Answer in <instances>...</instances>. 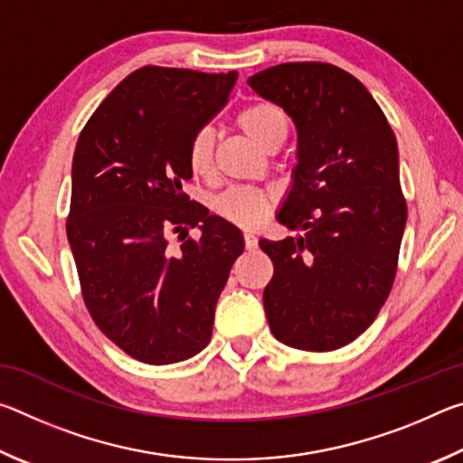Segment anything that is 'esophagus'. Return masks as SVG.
I'll return each mask as SVG.
<instances>
[{"label": "esophagus", "instance_id": "esophagus-1", "mask_svg": "<svg viewBox=\"0 0 463 463\" xmlns=\"http://www.w3.org/2000/svg\"><path fill=\"white\" fill-rule=\"evenodd\" d=\"M242 239H245V249L247 250H255L257 249V237L253 232H245L242 234Z\"/></svg>", "mask_w": 463, "mask_h": 463}]
</instances>
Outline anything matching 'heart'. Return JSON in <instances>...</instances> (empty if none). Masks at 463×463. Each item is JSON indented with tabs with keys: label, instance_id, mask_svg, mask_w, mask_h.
Segmentation results:
<instances>
[{
	"label": "heart",
	"instance_id": "heart-1",
	"mask_svg": "<svg viewBox=\"0 0 463 463\" xmlns=\"http://www.w3.org/2000/svg\"><path fill=\"white\" fill-rule=\"evenodd\" d=\"M237 127L242 135L253 140L263 151L281 146L288 138L289 120L284 109L269 99H253L237 112ZM214 130L208 127L198 128L187 143V163L195 175L210 174L214 163ZM216 213L224 221L237 226H260L271 210V198L253 187H231L214 203Z\"/></svg>",
	"mask_w": 463,
	"mask_h": 463
}]
</instances>
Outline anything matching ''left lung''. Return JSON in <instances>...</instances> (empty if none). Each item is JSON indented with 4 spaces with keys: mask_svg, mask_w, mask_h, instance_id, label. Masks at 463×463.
<instances>
[{
    "mask_svg": "<svg viewBox=\"0 0 463 463\" xmlns=\"http://www.w3.org/2000/svg\"><path fill=\"white\" fill-rule=\"evenodd\" d=\"M249 85L298 130L278 221L302 234L260 241L273 263L265 315L284 345L335 351L373 323L394 284L406 224L396 137L365 85L331 62H284Z\"/></svg>",
    "mask_w": 463,
    "mask_h": 463,
    "instance_id": "obj_1",
    "label": "left lung"
}]
</instances>
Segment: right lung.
Returning <instances> with one entry per match:
<instances>
[{
    "label": "right lung",
    "mask_w": 463,
    "mask_h": 463,
    "mask_svg": "<svg viewBox=\"0 0 463 463\" xmlns=\"http://www.w3.org/2000/svg\"><path fill=\"white\" fill-rule=\"evenodd\" d=\"M237 71L146 65L101 101L77 138L67 239L83 302L109 341L143 364L190 359L242 253L237 226L182 192L187 143L226 104ZM198 225L200 240L186 237ZM180 247H168V232Z\"/></svg>",
    "instance_id": "add662e5"
}]
</instances>
